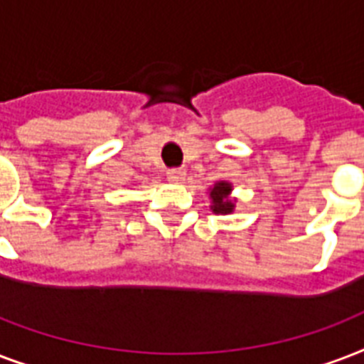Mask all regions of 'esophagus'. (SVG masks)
<instances>
[{
  "mask_svg": "<svg viewBox=\"0 0 364 364\" xmlns=\"http://www.w3.org/2000/svg\"><path fill=\"white\" fill-rule=\"evenodd\" d=\"M167 178L171 182H182L186 178V171L184 168H168Z\"/></svg>",
  "mask_w": 364,
  "mask_h": 364,
  "instance_id": "1",
  "label": "esophagus"
}]
</instances>
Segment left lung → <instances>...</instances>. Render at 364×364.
Here are the masks:
<instances>
[{
  "mask_svg": "<svg viewBox=\"0 0 364 364\" xmlns=\"http://www.w3.org/2000/svg\"><path fill=\"white\" fill-rule=\"evenodd\" d=\"M232 184L226 182V180H220L210 188V208H213L214 214H230L235 207V201L232 197Z\"/></svg>",
  "mask_w": 364,
  "mask_h": 364,
  "instance_id": "1",
  "label": "left lung"
}]
</instances>
